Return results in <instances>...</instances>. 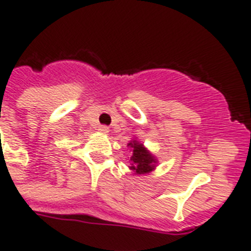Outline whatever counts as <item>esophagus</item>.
I'll return each instance as SVG.
<instances>
[{
  "label": "esophagus",
  "mask_w": 251,
  "mask_h": 251,
  "mask_svg": "<svg viewBox=\"0 0 251 251\" xmlns=\"http://www.w3.org/2000/svg\"><path fill=\"white\" fill-rule=\"evenodd\" d=\"M99 132H101V133H108L109 128L106 126H99Z\"/></svg>",
  "instance_id": "34e87169"
}]
</instances>
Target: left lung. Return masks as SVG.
<instances>
[{
  "mask_svg": "<svg viewBox=\"0 0 251 251\" xmlns=\"http://www.w3.org/2000/svg\"><path fill=\"white\" fill-rule=\"evenodd\" d=\"M128 146L133 151V153L130 156V162H132L130 170H133L134 174H147V173L155 170L157 160L146 147L143 146L142 143L133 140L128 143Z\"/></svg>",
  "mask_w": 251,
  "mask_h": 251,
  "instance_id": "1",
  "label": "left lung"
}]
</instances>
